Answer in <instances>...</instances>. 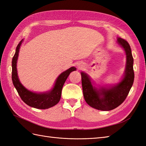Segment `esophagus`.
Instances as JSON below:
<instances>
[{"mask_svg": "<svg viewBox=\"0 0 146 146\" xmlns=\"http://www.w3.org/2000/svg\"><path fill=\"white\" fill-rule=\"evenodd\" d=\"M78 68H81V66H82V64H78Z\"/></svg>", "mask_w": 146, "mask_h": 146, "instance_id": "1", "label": "esophagus"}]
</instances>
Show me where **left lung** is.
I'll return each mask as SVG.
<instances>
[{"mask_svg": "<svg viewBox=\"0 0 146 146\" xmlns=\"http://www.w3.org/2000/svg\"><path fill=\"white\" fill-rule=\"evenodd\" d=\"M117 42L124 49L126 54V67L122 80L118 84L108 88H97L93 86L87 74L82 72V83L84 98L90 106L97 110L108 111L119 107L125 100L134 83V59L128 42L118 38Z\"/></svg>", "mask_w": 146, "mask_h": 146, "instance_id": "left-lung-1", "label": "left lung"}]
</instances>
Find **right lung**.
I'll list each match as a JSON object with an SVG mask.
<instances>
[{"label": "right lung", "instance_id": "add662e5", "mask_svg": "<svg viewBox=\"0 0 146 146\" xmlns=\"http://www.w3.org/2000/svg\"><path fill=\"white\" fill-rule=\"evenodd\" d=\"M22 42L23 40L18 44L12 61V80L14 87L23 101L30 107L38 109H46L54 106L60 100L62 88L68 76L71 72L76 70V68L71 67L60 74L56 80L54 87L51 90L39 94L31 92L21 84L17 76V61Z\"/></svg>", "mask_w": 146, "mask_h": 146}]
</instances>
